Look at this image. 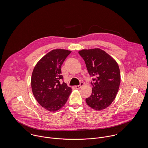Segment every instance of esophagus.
Instances as JSON below:
<instances>
[{
    "instance_id": "obj_1",
    "label": "esophagus",
    "mask_w": 148,
    "mask_h": 148,
    "mask_svg": "<svg viewBox=\"0 0 148 148\" xmlns=\"http://www.w3.org/2000/svg\"><path fill=\"white\" fill-rule=\"evenodd\" d=\"M83 85V82H81V83H80V84L79 85H76V86H75V87L76 89H80Z\"/></svg>"
}]
</instances>
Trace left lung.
I'll return each instance as SVG.
<instances>
[{"label": "left lung", "instance_id": "1", "mask_svg": "<svg viewBox=\"0 0 148 148\" xmlns=\"http://www.w3.org/2000/svg\"><path fill=\"white\" fill-rule=\"evenodd\" d=\"M92 79V92L85 99L86 104L96 110L110 106L115 99L120 84L118 64L104 51L99 48L79 51Z\"/></svg>", "mask_w": 148, "mask_h": 148}]
</instances>
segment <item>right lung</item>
Listing matches in <instances>:
<instances>
[{
    "mask_svg": "<svg viewBox=\"0 0 148 148\" xmlns=\"http://www.w3.org/2000/svg\"><path fill=\"white\" fill-rule=\"evenodd\" d=\"M71 51L56 49L46 54L36 64L31 77L33 95L38 103L47 110L55 112L66 103L71 88L64 82L61 67Z\"/></svg>",
    "mask_w": 148,
    "mask_h": 148,
    "instance_id": "right-lung-1",
    "label": "right lung"
}]
</instances>
